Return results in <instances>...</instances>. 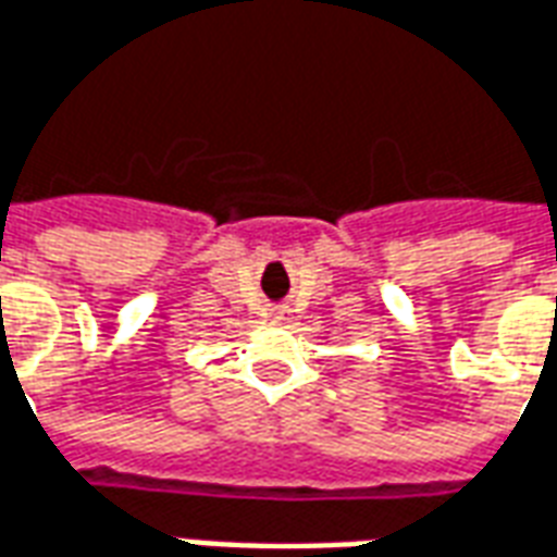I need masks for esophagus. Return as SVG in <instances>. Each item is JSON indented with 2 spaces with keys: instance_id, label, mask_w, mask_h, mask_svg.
<instances>
[{
  "instance_id": "1",
  "label": "esophagus",
  "mask_w": 557,
  "mask_h": 557,
  "mask_svg": "<svg viewBox=\"0 0 557 557\" xmlns=\"http://www.w3.org/2000/svg\"><path fill=\"white\" fill-rule=\"evenodd\" d=\"M268 319H271V321H286V319H289V310H283V307H280V310H271V315H268Z\"/></svg>"
}]
</instances>
